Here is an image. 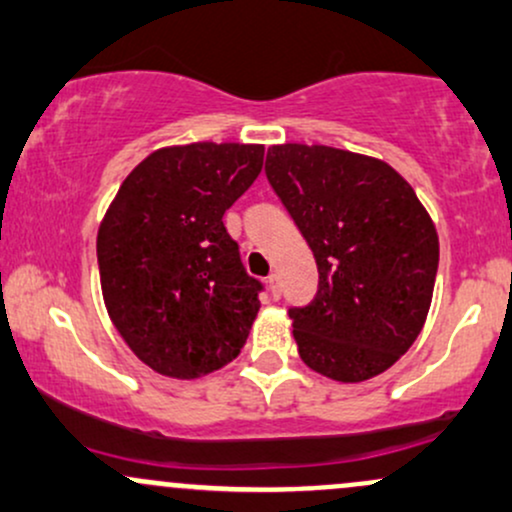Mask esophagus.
Wrapping results in <instances>:
<instances>
[{"label": "esophagus", "instance_id": "34e87169", "mask_svg": "<svg viewBox=\"0 0 512 512\" xmlns=\"http://www.w3.org/2000/svg\"><path fill=\"white\" fill-rule=\"evenodd\" d=\"M267 284H269V293H272V298H279L281 296V284H279V274H269V279H267Z\"/></svg>", "mask_w": 512, "mask_h": 512}]
</instances>
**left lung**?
Segmentation results:
<instances>
[{
	"label": "left lung",
	"instance_id": "8db88e82",
	"mask_svg": "<svg viewBox=\"0 0 512 512\" xmlns=\"http://www.w3.org/2000/svg\"><path fill=\"white\" fill-rule=\"evenodd\" d=\"M264 170L320 272L313 303L289 310L298 354L339 383L375 378L414 344L431 308V216L409 182L373 156L276 144Z\"/></svg>",
	"mask_w": 512,
	"mask_h": 512
}]
</instances>
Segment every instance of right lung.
Instances as JSON below:
<instances>
[{"instance_id": "right-lung-1", "label": "right lung", "mask_w": 512, "mask_h": 512, "mask_svg": "<svg viewBox=\"0 0 512 512\" xmlns=\"http://www.w3.org/2000/svg\"><path fill=\"white\" fill-rule=\"evenodd\" d=\"M262 144L156 149L120 185L98 269L115 330L156 373L195 380L240 354L262 284L245 272L223 214L262 170Z\"/></svg>"}]
</instances>
